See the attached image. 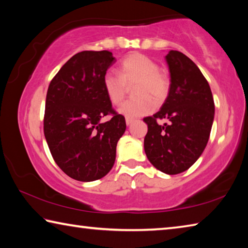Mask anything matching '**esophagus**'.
<instances>
[{"mask_svg": "<svg viewBox=\"0 0 248 248\" xmlns=\"http://www.w3.org/2000/svg\"><path fill=\"white\" fill-rule=\"evenodd\" d=\"M133 123V119L131 118H125V124H127V125H130Z\"/></svg>", "mask_w": 248, "mask_h": 248, "instance_id": "1", "label": "esophagus"}]
</instances>
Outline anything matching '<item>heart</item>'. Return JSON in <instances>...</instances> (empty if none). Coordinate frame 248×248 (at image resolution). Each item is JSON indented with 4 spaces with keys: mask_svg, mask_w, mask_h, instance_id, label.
Wrapping results in <instances>:
<instances>
[{
    "mask_svg": "<svg viewBox=\"0 0 248 248\" xmlns=\"http://www.w3.org/2000/svg\"><path fill=\"white\" fill-rule=\"evenodd\" d=\"M117 74L107 71L103 77V87L112 105H119L128 92V86H133L137 97L125 100L119 112L127 118H137L152 112L154 101L159 105L169 97L170 78L164 70L159 69L157 62L145 54L132 52L120 61Z\"/></svg>",
    "mask_w": 248,
    "mask_h": 248,
    "instance_id": "obj_1",
    "label": "heart"
}]
</instances>
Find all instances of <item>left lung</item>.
I'll return each mask as SVG.
<instances>
[{"instance_id":"1","label":"left lung","mask_w":248,"mask_h":248,"mask_svg":"<svg viewBox=\"0 0 248 248\" xmlns=\"http://www.w3.org/2000/svg\"><path fill=\"white\" fill-rule=\"evenodd\" d=\"M170 91L162 108L143 118L148 124L144 151L158 170L176 175L187 170L202 154L215 117L209 83L198 66L184 53L170 50L166 56ZM168 124L161 126L158 120Z\"/></svg>"}]
</instances>
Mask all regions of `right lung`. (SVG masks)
Segmentation results:
<instances>
[{"instance_id": "add662e5", "label": "right lung", "mask_w": 248, "mask_h": 248, "mask_svg": "<svg viewBox=\"0 0 248 248\" xmlns=\"http://www.w3.org/2000/svg\"><path fill=\"white\" fill-rule=\"evenodd\" d=\"M115 63L112 53L82 51L70 59L49 84L44 133L57 165L79 182H93L114 166L125 119L109 102L103 77ZM110 115L106 123H100Z\"/></svg>"}]
</instances>
